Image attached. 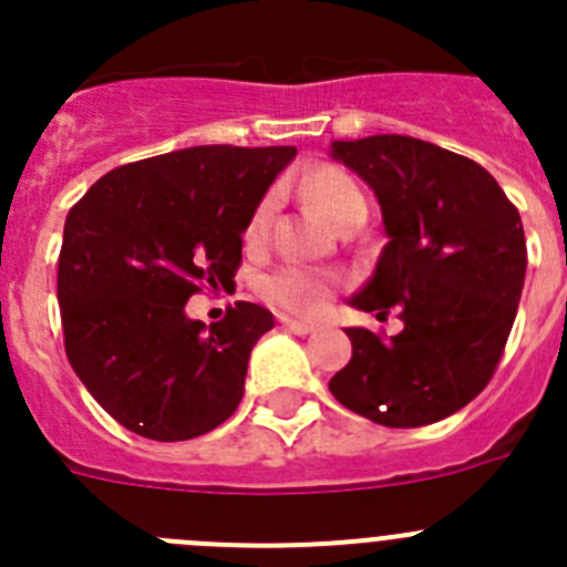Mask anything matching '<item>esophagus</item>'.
Returning <instances> with one entry per match:
<instances>
[{
	"label": "esophagus",
	"instance_id": "obj_1",
	"mask_svg": "<svg viewBox=\"0 0 567 567\" xmlns=\"http://www.w3.org/2000/svg\"><path fill=\"white\" fill-rule=\"evenodd\" d=\"M280 323H284V329H289V332H295V334H309V332H315V323H307V320L280 318Z\"/></svg>",
	"mask_w": 567,
	"mask_h": 567
}]
</instances>
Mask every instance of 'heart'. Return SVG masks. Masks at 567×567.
Returning <instances> with one entry per match:
<instances>
[{
  "mask_svg": "<svg viewBox=\"0 0 567 567\" xmlns=\"http://www.w3.org/2000/svg\"><path fill=\"white\" fill-rule=\"evenodd\" d=\"M300 189L309 198V204L340 229L365 221V215H369V198H365L358 178L346 173L343 167H334V164H320L312 173L303 175ZM272 209L275 195H264L255 207L252 221H249V238H260L267 233L269 221H272ZM332 275L309 267H280L278 272L264 280V295L272 300L275 307L292 315L318 312L332 298Z\"/></svg>",
  "mask_w": 567,
  "mask_h": 567,
  "instance_id": "obj_1",
  "label": "heart"
}]
</instances>
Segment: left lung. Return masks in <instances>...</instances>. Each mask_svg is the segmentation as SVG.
I'll return each instance as SVG.
<instances>
[{"label":"left lung","instance_id":"1","mask_svg":"<svg viewBox=\"0 0 567 567\" xmlns=\"http://www.w3.org/2000/svg\"><path fill=\"white\" fill-rule=\"evenodd\" d=\"M332 155L374 189L389 235L352 303L378 318L394 309L403 332L346 329L352 360L329 392L389 429L437 423L503 358L528 267L519 213L488 169L412 135L332 142Z\"/></svg>","mask_w":567,"mask_h":567}]
</instances>
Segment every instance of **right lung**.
I'll use <instances>...</instances> for the list:
<instances>
[{
  "instance_id": "right-lung-1",
  "label": "right lung",
  "mask_w": 567,
  "mask_h": 567,
  "mask_svg": "<svg viewBox=\"0 0 567 567\" xmlns=\"http://www.w3.org/2000/svg\"><path fill=\"white\" fill-rule=\"evenodd\" d=\"M295 147L207 144L102 175L73 204L59 252L64 352L104 412L158 443L233 417L269 309L238 300L204 327L184 307L227 287L244 229Z\"/></svg>"
}]
</instances>
